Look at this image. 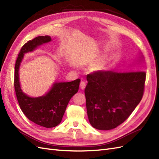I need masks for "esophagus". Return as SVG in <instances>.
<instances>
[{
  "label": "esophagus",
  "mask_w": 159,
  "mask_h": 159,
  "mask_svg": "<svg viewBox=\"0 0 159 159\" xmlns=\"http://www.w3.org/2000/svg\"><path fill=\"white\" fill-rule=\"evenodd\" d=\"M85 87H86V83L83 82V81H81L80 83V88L82 89V90H83V89H84Z\"/></svg>",
  "instance_id": "obj_1"
}]
</instances>
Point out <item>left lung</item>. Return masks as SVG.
<instances>
[{"instance_id": "8db88e82", "label": "left lung", "mask_w": 159, "mask_h": 159, "mask_svg": "<svg viewBox=\"0 0 159 159\" xmlns=\"http://www.w3.org/2000/svg\"><path fill=\"white\" fill-rule=\"evenodd\" d=\"M143 62V56L140 53L132 65ZM145 79L143 70L99 71L88 75L84 94L88 118L93 127L109 130L123 123L142 99Z\"/></svg>"}]
</instances>
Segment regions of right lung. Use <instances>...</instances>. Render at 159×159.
<instances>
[{"label": "right lung", "mask_w": 159, "mask_h": 159, "mask_svg": "<svg viewBox=\"0 0 159 159\" xmlns=\"http://www.w3.org/2000/svg\"><path fill=\"white\" fill-rule=\"evenodd\" d=\"M51 41L50 36H38L24 45L16 61L14 80L16 96L24 114L34 123L48 128L55 127L62 121L69 101L78 92L80 82L79 79L71 82L56 81L46 94L36 97H30L23 91L19 69L24 55Z\"/></svg>", "instance_id": "right-lung-1"}]
</instances>
